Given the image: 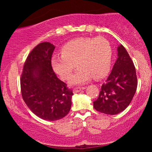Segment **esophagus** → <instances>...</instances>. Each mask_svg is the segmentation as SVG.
Listing matches in <instances>:
<instances>
[{
	"mask_svg": "<svg viewBox=\"0 0 152 152\" xmlns=\"http://www.w3.org/2000/svg\"><path fill=\"white\" fill-rule=\"evenodd\" d=\"M84 89H86V87H78V88H75L73 91H74V94H76V93H78V92L84 90Z\"/></svg>",
	"mask_w": 152,
	"mask_h": 152,
	"instance_id": "obj_1",
	"label": "esophagus"
}]
</instances>
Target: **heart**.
<instances>
[{"label": "heart", "instance_id": "1", "mask_svg": "<svg viewBox=\"0 0 152 152\" xmlns=\"http://www.w3.org/2000/svg\"><path fill=\"white\" fill-rule=\"evenodd\" d=\"M113 50L109 41L104 38H78L66 43L61 54L51 58L56 74L67 80L77 66L78 69L71 78L73 86L82 85L92 78H102L109 73Z\"/></svg>", "mask_w": 152, "mask_h": 152}]
</instances>
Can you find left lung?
Instances as JSON below:
<instances>
[{
  "label": "left lung",
  "mask_w": 152,
  "mask_h": 152,
  "mask_svg": "<svg viewBox=\"0 0 152 152\" xmlns=\"http://www.w3.org/2000/svg\"><path fill=\"white\" fill-rule=\"evenodd\" d=\"M117 56L111 74L102 84L98 99L94 102L96 111L109 115L118 114L126 109L137 88L135 66L121 44L117 47Z\"/></svg>",
  "instance_id": "left-lung-1"
}]
</instances>
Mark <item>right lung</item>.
<instances>
[{
	"label": "right lung",
	"mask_w": 152,
	"mask_h": 152,
	"mask_svg": "<svg viewBox=\"0 0 152 152\" xmlns=\"http://www.w3.org/2000/svg\"><path fill=\"white\" fill-rule=\"evenodd\" d=\"M55 48L49 42L39 43L24 64L20 78L23 99L35 115L43 120L56 121L69 114L73 91L61 81L51 66Z\"/></svg>",
	"instance_id": "1"
}]
</instances>
